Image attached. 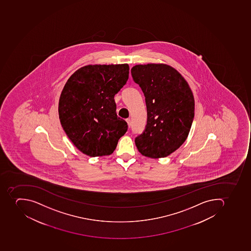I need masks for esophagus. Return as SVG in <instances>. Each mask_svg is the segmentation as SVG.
I'll return each mask as SVG.
<instances>
[{"label": "esophagus", "instance_id": "esophagus-1", "mask_svg": "<svg viewBox=\"0 0 251 251\" xmlns=\"http://www.w3.org/2000/svg\"><path fill=\"white\" fill-rule=\"evenodd\" d=\"M127 123H128V128H130L131 126V120L130 119H126Z\"/></svg>", "mask_w": 251, "mask_h": 251}]
</instances>
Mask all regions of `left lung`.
Instances as JSON below:
<instances>
[{
	"label": "left lung",
	"instance_id": "1",
	"mask_svg": "<svg viewBox=\"0 0 251 251\" xmlns=\"http://www.w3.org/2000/svg\"><path fill=\"white\" fill-rule=\"evenodd\" d=\"M133 81L145 97L148 120L144 132L135 139L140 154L164 158L184 144L195 115V100L184 77L163 63L134 66Z\"/></svg>",
	"mask_w": 251,
	"mask_h": 251
}]
</instances>
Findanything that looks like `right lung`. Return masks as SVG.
I'll list each match as a JSON object with an SVG mask.
<instances>
[{
  "mask_svg": "<svg viewBox=\"0 0 251 251\" xmlns=\"http://www.w3.org/2000/svg\"><path fill=\"white\" fill-rule=\"evenodd\" d=\"M127 63L87 65L66 82L59 101L63 130L76 148L90 157L109 155L128 125L116 114L115 94L126 85Z\"/></svg>",
  "mask_w": 251,
  "mask_h": 251,
  "instance_id": "1",
  "label": "right lung"
}]
</instances>
